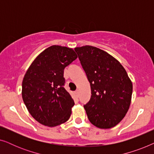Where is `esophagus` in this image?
<instances>
[{
  "mask_svg": "<svg viewBox=\"0 0 154 154\" xmlns=\"http://www.w3.org/2000/svg\"><path fill=\"white\" fill-rule=\"evenodd\" d=\"M75 95H76L77 97H79V90H76V91L75 92Z\"/></svg>",
  "mask_w": 154,
  "mask_h": 154,
  "instance_id": "esophagus-1",
  "label": "esophagus"
}]
</instances>
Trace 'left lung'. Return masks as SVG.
Here are the masks:
<instances>
[{
	"instance_id": "1",
	"label": "left lung",
	"mask_w": 154,
	"mask_h": 154,
	"mask_svg": "<svg viewBox=\"0 0 154 154\" xmlns=\"http://www.w3.org/2000/svg\"><path fill=\"white\" fill-rule=\"evenodd\" d=\"M91 88L84 105L90 123L102 129L114 127L129 109L132 83L119 61L104 50L85 45L75 48Z\"/></svg>"
}]
</instances>
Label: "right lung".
I'll list each match as a JSON object with an SVG mask.
<instances>
[{"label":"right lung","mask_w":154,"mask_h":154,"mask_svg":"<svg viewBox=\"0 0 154 154\" xmlns=\"http://www.w3.org/2000/svg\"><path fill=\"white\" fill-rule=\"evenodd\" d=\"M76 58L71 48L50 46L35 59L24 75L23 101L42 125L54 127L70 118L74 102L64 88V70Z\"/></svg>","instance_id":"1"}]
</instances>
